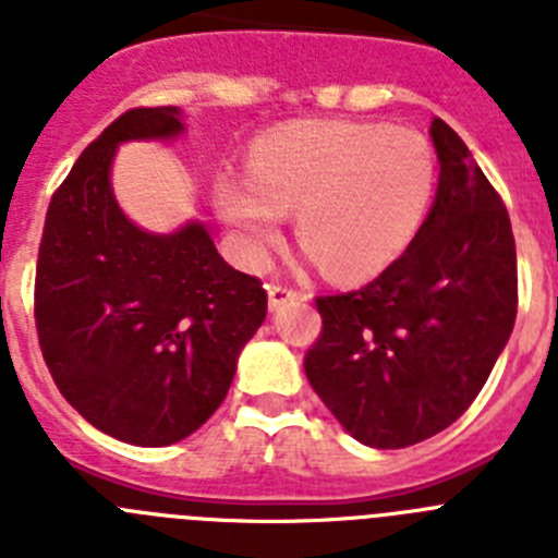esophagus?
Segmentation results:
<instances>
[{
  "mask_svg": "<svg viewBox=\"0 0 558 558\" xmlns=\"http://www.w3.org/2000/svg\"><path fill=\"white\" fill-rule=\"evenodd\" d=\"M293 299H302V290H295L293 284H282V282H270L268 284L270 307H282V304L293 302Z\"/></svg>",
  "mask_w": 558,
  "mask_h": 558,
  "instance_id": "esophagus-1",
  "label": "esophagus"
}]
</instances>
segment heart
<instances>
[{
  "label": "heart",
  "instance_id": "heart-1",
  "mask_svg": "<svg viewBox=\"0 0 558 558\" xmlns=\"http://www.w3.org/2000/svg\"><path fill=\"white\" fill-rule=\"evenodd\" d=\"M436 156L422 133L374 122H302L268 133L254 181H223L220 209L248 256L276 243L299 209L302 243L335 279H363L393 263L425 220Z\"/></svg>",
  "mask_w": 558,
  "mask_h": 558
}]
</instances>
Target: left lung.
<instances>
[{"mask_svg":"<svg viewBox=\"0 0 558 558\" xmlns=\"http://www.w3.org/2000/svg\"><path fill=\"white\" fill-rule=\"evenodd\" d=\"M438 192L405 254L360 290L318 295L310 386L360 445L399 450L450 427L486 386L517 318L509 211L470 147L430 122Z\"/></svg>","mask_w":558,"mask_h":558,"instance_id":"8db88e82","label":"left lung"}]
</instances>
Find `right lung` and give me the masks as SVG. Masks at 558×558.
<instances>
[{"mask_svg":"<svg viewBox=\"0 0 558 558\" xmlns=\"http://www.w3.org/2000/svg\"><path fill=\"white\" fill-rule=\"evenodd\" d=\"M179 131L175 106L120 113L56 190L38 245L36 332L58 391L140 447L175 445L218 411L268 313L263 282L231 268L204 226L147 234L113 201L117 145Z\"/></svg>","mask_w":558,"mask_h":558,"instance_id":"1","label":"right lung"}]
</instances>
